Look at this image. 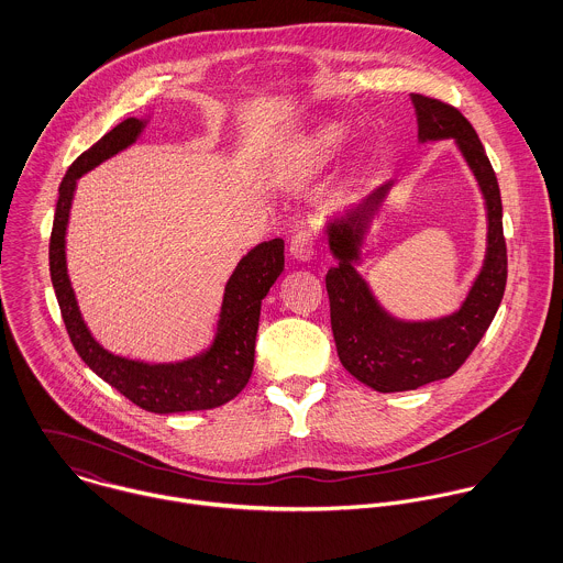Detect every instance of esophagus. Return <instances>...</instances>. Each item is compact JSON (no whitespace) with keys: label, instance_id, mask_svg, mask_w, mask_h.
<instances>
[{"label":"esophagus","instance_id":"obj_1","mask_svg":"<svg viewBox=\"0 0 563 563\" xmlns=\"http://www.w3.org/2000/svg\"><path fill=\"white\" fill-rule=\"evenodd\" d=\"M316 247H318V236L311 228H302L291 236V245L289 252L294 258L298 261H311L316 256Z\"/></svg>","mask_w":563,"mask_h":563}]
</instances>
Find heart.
<instances>
[{"label":"heart","mask_w":563,"mask_h":563,"mask_svg":"<svg viewBox=\"0 0 563 563\" xmlns=\"http://www.w3.org/2000/svg\"><path fill=\"white\" fill-rule=\"evenodd\" d=\"M343 141L345 128L341 123H322L309 130L287 147L285 172L294 180H311L333 161Z\"/></svg>","instance_id":"1"}]
</instances>
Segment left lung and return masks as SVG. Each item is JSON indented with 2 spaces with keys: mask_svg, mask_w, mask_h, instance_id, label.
Returning <instances> with one entry per match:
<instances>
[{
  "mask_svg": "<svg viewBox=\"0 0 563 563\" xmlns=\"http://www.w3.org/2000/svg\"><path fill=\"white\" fill-rule=\"evenodd\" d=\"M411 102L418 114L420 141L454 139L470 165L487 207V254L456 313L431 322H400L376 302L367 283L354 269L363 234L391 183L378 187L365 202L329 224V245L339 261L327 274L339 361L356 380L383 394L418 389L452 376L489 329L507 285L500 189L476 130L461 111L442 100L413 93Z\"/></svg>",
  "mask_w": 563,
  "mask_h": 563,
  "instance_id": "obj_1",
  "label": "left lung"
}]
</instances>
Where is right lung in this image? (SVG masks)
<instances>
[{"label": "right lung", "instance_id": "1", "mask_svg": "<svg viewBox=\"0 0 563 563\" xmlns=\"http://www.w3.org/2000/svg\"><path fill=\"white\" fill-rule=\"evenodd\" d=\"M141 119H125L107 132L96 145L82 152L65 174L49 236V274L58 298L60 316L80 358L119 394L152 413H180L222 407L250 380L254 367V341L258 331L261 300L285 267V241L272 239L252 247L225 283L224 302L213 345L200 356L180 363H143L117 356L91 338L65 261V232L76 180L136 141Z\"/></svg>", "mask_w": 563, "mask_h": 563}]
</instances>
